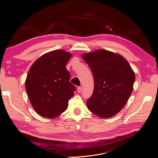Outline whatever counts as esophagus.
Here are the masks:
<instances>
[{
	"label": "esophagus",
	"mask_w": 158,
	"mask_h": 158,
	"mask_svg": "<svg viewBox=\"0 0 158 158\" xmlns=\"http://www.w3.org/2000/svg\"><path fill=\"white\" fill-rule=\"evenodd\" d=\"M77 90H78V93H81V92H82V87H81V86L78 87Z\"/></svg>",
	"instance_id": "1"
}]
</instances>
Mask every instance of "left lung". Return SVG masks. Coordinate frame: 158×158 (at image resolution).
I'll use <instances>...</instances> for the list:
<instances>
[{"label":"left lung","mask_w":158,"mask_h":158,"mask_svg":"<svg viewBox=\"0 0 158 158\" xmlns=\"http://www.w3.org/2000/svg\"><path fill=\"white\" fill-rule=\"evenodd\" d=\"M93 73L94 89L86 102L91 112L101 118L115 115L133 90L135 74L121 55L104 49L82 55Z\"/></svg>","instance_id":"1"}]
</instances>
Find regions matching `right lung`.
Here are the masks:
<instances>
[{
	"mask_svg": "<svg viewBox=\"0 0 158 158\" xmlns=\"http://www.w3.org/2000/svg\"><path fill=\"white\" fill-rule=\"evenodd\" d=\"M71 56L59 49L47 52L34 62L28 72L26 89L31 106L40 115L53 118L67 109L76 90L66 69Z\"/></svg>",
	"mask_w": 158,
	"mask_h": 158,
	"instance_id": "1",
	"label": "right lung"
}]
</instances>
